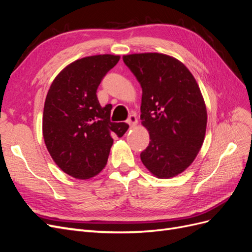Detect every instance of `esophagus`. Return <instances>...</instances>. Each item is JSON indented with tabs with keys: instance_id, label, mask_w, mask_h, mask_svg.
Here are the masks:
<instances>
[{
	"instance_id": "esophagus-1",
	"label": "esophagus",
	"mask_w": 252,
	"mask_h": 252,
	"mask_svg": "<svg viewBox=\"0 0 252 252\" xmlns=\"http://www.w3.org/2000/svg\"><path fill=\"white\" fill-rule=\"evenodd\" d=\"M127 123L130 125V126H134L136 123H138V118H136V116L134 113L130 114V116L128 117L127 119Z\"/></svg>"
}]
</instances>
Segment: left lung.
Returning <instances> with one entry per match:
<instances>
[{
  "instance_id": "obj_1",
  "label": "left lung",
  "mask_w": 252,
  "mask_h": 252,
  "mask_svg": "<svg viewBox=\"0 0 252 252\" xmlns=\"http://www.w3.org/2000/svg\"><path fill=\"white\" fill-rule=\"evenodd\" d=\"M123 61L142 87L141 120L150 135L142 162L159 179L175 177L193 162L204 142L207 111L201 90L172 57L139 53Z\"/></svg>"
}]
</instances>
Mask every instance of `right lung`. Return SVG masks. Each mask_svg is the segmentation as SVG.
I'll list each match as a JSON object with an SVG mask.
<instances>
[{
  "label": "right lung",
  "instance_id": "1",
  "mask_svg": "<svg viewBox=\"0 0 252 252\" xmlns=\"http://www.w3.org/2000/svg\"><path fill=\"white\" fill-rule=\"evenodd\" d=\"M119 56L101 55L68 65L52 82L45 100L43 136L56 164L75 179H89L107 163L113 138L126 123L110 121L112 105L102 107L96 90L119 62Z\"/></svg>",
  "mask_w": 252,
  "mask_h": 252
}]
</instances>
